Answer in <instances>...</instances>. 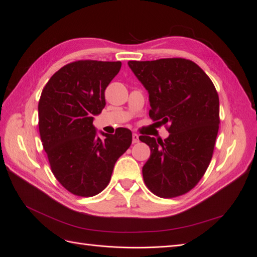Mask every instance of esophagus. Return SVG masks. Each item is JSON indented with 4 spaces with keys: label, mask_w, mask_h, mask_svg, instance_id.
<instances>
[{
    "label": "esophagus",
    "mask_w": 257,
    "mask_h": 257,
    "mask_svg": "<svg viewBox=\"0 0 257 257\" xmlns=\"http://www.w3.org/2000/svg\"><path fill=\"white\" fill-rule=\"evenodd\" d=\"M132 142L133 143H138L139 142V136L137 134H133L132 136Z\"/></svg>",
    "instance_id": "34e87169"
}]
</instances>
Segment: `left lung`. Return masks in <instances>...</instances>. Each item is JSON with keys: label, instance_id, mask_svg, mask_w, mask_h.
<instances>
[{"label": "left lung", "instance_id": "left-lung-1", "mask_svg": "<svg viewBox=\"0 0 257 257\" xmlns=\"http://www.w3.org/2000/svg\"><path fill=\"white\" fill-rule=\"evenodd\" d=\"M149 91L154 121L167 126L163 141L139 139L151 149L142 168L149 190L162 198L191 191L206 173L219 128V98L208 75L191 60L168 58L128 61Z\"/></svg>", "mask_w": 257, "mask_h": 257}]
</instances>
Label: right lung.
I'll return each instance as SVG.
<instances>
[{
	"instance_id": "right-lung-1",
	"label": "right lung",
	"mask_w": 257,
	"mask_h": 257,
	"mask_svg": "<svg viewBox=\"0 0 257 257\" xmlns=\"http://www.w3.org/2000/svg\"><path fill=\"white\" fill-rule=\"evenodd\" d=\"M121 62L80 60L60 68L39 100V132L51 172L71 194L95 196L110 180L118 158L130 148L132 132L97 137L94 116L105 106L104 91Z\"/></svg>"
}]
</instances>
